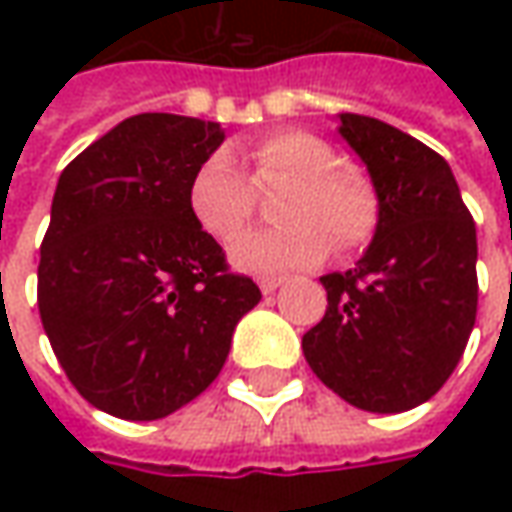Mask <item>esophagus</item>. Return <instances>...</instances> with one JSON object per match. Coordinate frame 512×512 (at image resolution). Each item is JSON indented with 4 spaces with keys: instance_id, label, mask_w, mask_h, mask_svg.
Returning a JSON list of instances; mask_svg holds the SVG:
<instances>
[{
    "instance_id": "34e87169",
    "label": "esophagus",
    "mask_w": 512,
    "mask_h": 512,
    "mask_svg": "<svg viewBox=\"0 0 512 512\" xmlns=\"http://www.w3.org/2000/svg\"><path fill=\"white\" fill-rule=\"evenodd\" d=\"M282 285H285V279H262V282H259V287H262V293H265V296L276 293Z\"/></svg>"
}]
</instances>
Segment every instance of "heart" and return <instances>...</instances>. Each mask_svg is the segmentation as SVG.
<instances>
[{"instance_id": "1", "label": "heart", "mask_w": 512, "mask_h": 512, "mask_svg": "<svg viewBox=\"0 0 512 512\" xmlns=\"http://www.w3.org/2000/svg\"><path fill=\"white\" fill-rule=\"evenodd\" d=\"M250 185L287 182L276 216L282 225L247 230L230 242V262L245 273H279L322 262L330 247L353 253L379 225V196L356 168H339L325 139L305 130H273L245 150ZM225 150L207 156L187 185V207L216 239L239 233L253 213V187Z\"/></svg>"}]
</instances>
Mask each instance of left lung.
<instances>
[{"instance_id": "1", "label": "left lung", "mask_w": 512, "mask_h": 512, "mask_svg": "<svg viewBox=\"0 0 512 512\" xmlns=\"http://www.w3.org/2000/svg\"><path fill=\"white\" fill-rule=\"evenodd\" d=\"M339 122L376 187L379 225L356 267L322 276L325 319L302 350L344 402L404 413L442 390L476 325V225L436 150L370 116Z\"/></svg>"}]
</instances>
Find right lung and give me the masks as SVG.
I'll list each match as a JSON object with an SVG mask.
<instances>
[{
	"label": "right lung",
	"mask_w": 512,
	"mask_h": 512,
	"mask_svg": "<svg viewBox=\"0 0 512 512\" xmlns=\"http://www.w3.org/2000/svg\"><path fill=\"white\" fill-rule=\"evenodd\" d=\"M219 122L139 113L62 170L39 259V316L70 384L116 419L153 422L193 402L259 305L187 207Z\"/></svg>",
	"instance_id": "1"
}]
</instances>
